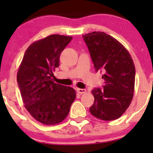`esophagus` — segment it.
<instances>
[{"instance_id": "esophagus-1", "label": "esophagus", "mask_w": 153, "mask_h": 153, "mask_svg": "<svg viewBox=\"0 0 153 153\" xmlns=\"http://www.w3.org/2000/svg\"><path fill=\"white\" fill-rule=\"evenodd\" d=\"M77 92L79 94H84L86 92L85 89H77Z\"/></svg>"}]
</instances>
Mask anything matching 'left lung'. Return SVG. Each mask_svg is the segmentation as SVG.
<instances>
[{
	"label": "left lung",
	"mask_w": 153,
	"mask_h": 153,
	"mask_svg": "<svg viewBox=\"0 0 153 153\" xmlns=\"http://www.w3.org/2000/svg\"><path fill=\"white\" fill-rule=\"evenodd\" d=\"M95 71L104 72V89L95 88L91 114L104 121L118 119L124 113L134 95L135 68L130 54L121 43L103 32L83 35Z\"/></svg>",
	"instance_id": "1"
}]
</instances>
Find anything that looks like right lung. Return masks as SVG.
Returning <instances> with one entry per match:
<instances>
[{
    "label": "right lung",
    "instance_id": "right-lung-1",
    "mask_svg": "<svg viewBox=\"0 0 153 153\" xmlns=\"http://www.w3.org/2000/svg\"><path fill=\"white\" fill-rule=\"evenodd\" d=\"M72 39V36L51 35L35 41L26 50L18 68L17 81L24 106L43 124L62 122L76 98L73 88L52 80L61 52Z\"/></svg>",
    "mask_w": 153,
    "mask_h": 153
}]
</instances>
